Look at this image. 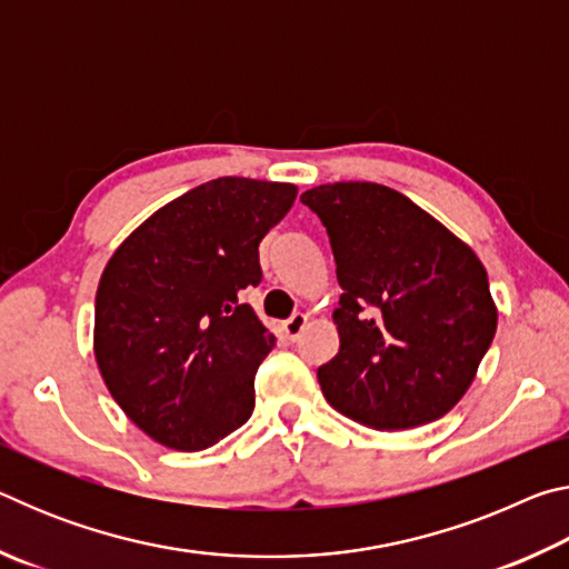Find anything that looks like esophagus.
<instances>
[{
    "label": "esophagus",
    "mask_w": 569,
    "mask_h": 569,
    "mask_svg": "<svg viewBox=\"0 0 569 569\" xmlns=\"http://www.w3.org/2000/svg\"><path fill=\"white\" fill-rule=\"evenodd\" d=\"M306 323H308V316H306V313H293L291 319H286V321L281 323V331L286 333V339L296 341L298 336H301V331L306 329Z\"/></svg>",
    "instance_id": "1"
}]
</instances>
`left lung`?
Returning <instances> with one entry per match:
<instances>
[{"instance_id": "1", "label": "left lung", "mask_w": 569, "mask_h": 569, "mask_svg": "<svg viewBox=\"0 0 569 569\" xmlns=\"http://www.w3.org/2000/svg\"><path fill=\"white\" fill-rule=\"evenodd\" d=\"M331 240L343 293L339 353L319 366L336 411L373 429H413L455 409L497 331L475 250L379 182L306 190Z\"/></svg>"}]
</instances>
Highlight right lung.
Wrapping results in <instances>:
<instances>
[{
	"label": "right lung",
	"mask_w": 569,
	"mask_h": 569,
	"mask_svg": "<svg viewBox=\"0 0 569 569\" xmlns=\"http://www.w3.org/2000/svg\"><path fill=\"white\" fill-rule=\"evenodd\" d=\"M291 182L218 178L124 238L94 298V359L112 399L160 445L200 451L250 419L276 336L240 301Z\"/></svg>",
	"instance_id": "add662e5"
}]
</instances>
